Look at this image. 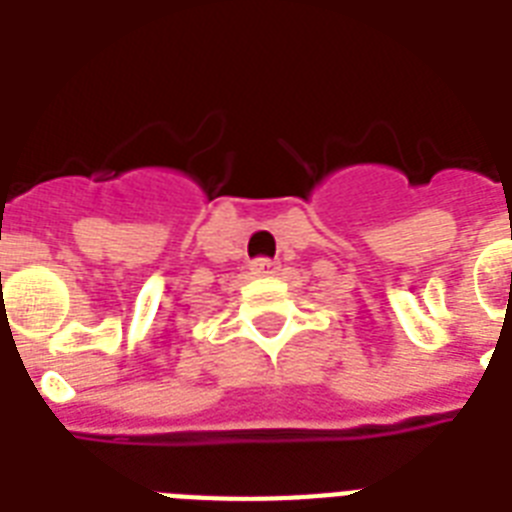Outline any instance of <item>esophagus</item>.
Masks as SVG:
<instances>
[{
  "instance_id": "1",
  "label": "esophagus",
  "mask_w": 512,
  "mask_h": 512,
  "mask_svg": "<svg viewBox=\"0 0 512 512\" xmlns=\"http://www.w3.org/2000/svg\"><path fill=\"white\" fill-rule=\"evenodd\" d=\"M249 271L255 273V276H271V273L279 271V263H276V260H268V257H257V260H252V265H249Z\"/></svg>"
}]
</instances>
